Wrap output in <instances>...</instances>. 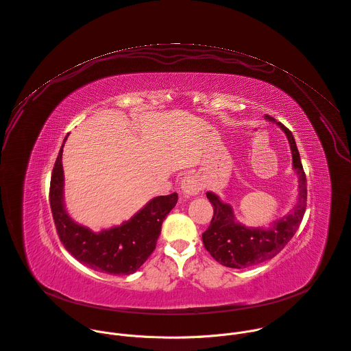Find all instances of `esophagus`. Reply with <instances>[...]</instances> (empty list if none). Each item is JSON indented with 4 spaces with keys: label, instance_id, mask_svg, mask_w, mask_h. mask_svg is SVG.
<instances>
[{
    "label": "esophagus",
    "instance_id": "34e87169",
    "mask_svg": "<svg viewBox=\"0 0 351 351\" xmlns=\"http://www.w3.org/2000/svg\"><path fill=\"white\" fill-rule=\"evenodd\" d=\"M203 190V183L196 175H186L182 180V192L184 195L195 196L199 195Z\"/></svg>",
    "mask_w": 351,
    "mask_h": 351
}]
</instances>
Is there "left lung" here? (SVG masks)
I'll list each match as a JSON object with an SVG mask.
<instances>
[{
    "instance_id": "obj_1",
    "label": "left lung",
    "mask_w": 351,
    "mask_h": 351,
    "mask_svg": "<svg viewBox=\"0 0 351 351\" xmlns=\"http://www.w3.org/2000/svg\"><path fill=\"white\" fill-rule=\"evenodd\" d=\"M266 117L273 121L271 117ZM277 124L284 130L291 147L293 167L300 179L298 203L290 214L274 221L270 228H247L235 221L232 208L228 204L222 203L214 193L207 192L206 196L214 208V214L202 238L204 247L222 266L245 269L274 258L294 237L304 218L306 208V178L300 152L293 133L284 124Z\"/></svg>"
}]
</instances>
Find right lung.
I'll list each match as a JSON object with an SVG mask.
<instances>
[{
	"label": "right lung",
	"mask_w": 351,
	"mask_h": 351,
	"mask_svg": "<svg viewBox=\"0 0 351 351\" xmlns=\"http://www.w3.org/2000/svg\"><path fill=\"white\" fill-rule=\"evenodd\" d=\"M62 147L64 144L57 155L50 180V207L62 246L77 261L97 271L114 276L134 273L154 252L162 222L178 203V193L152 199L130 221L119 227L99 234L92 232L75 224L62 203Z\"/></svg>",
	"instance_id": "obj_1"
}]
</instances>
